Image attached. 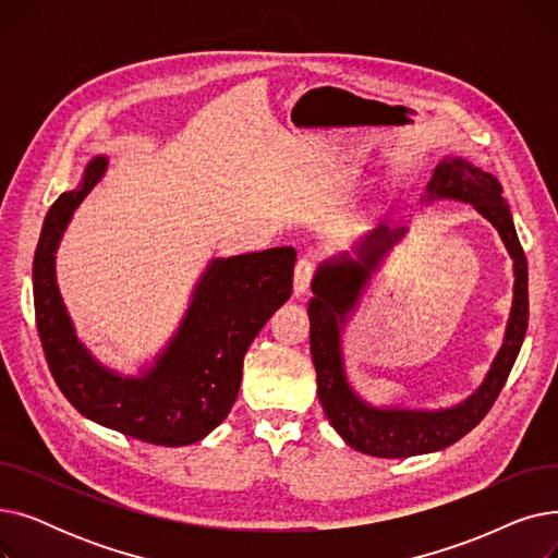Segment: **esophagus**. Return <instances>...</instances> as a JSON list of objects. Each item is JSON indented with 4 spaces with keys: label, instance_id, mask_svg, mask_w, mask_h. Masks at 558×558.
<instances>
[{
    "label": "esophagus",
    "instance_id": "34e87169",
    "mask_svg": "<svg viewBox=\"0 0 558 558\" xmlns=\"http://www.w3.org/2000/svg\"><path fill=\"white\" fill-rule=\"evenodd\" d=\"M314 276V262L310 257H301L296 262V269H294V296H303L305 291L310 289Z\"/></svg>",
    "mask_w": 558,
    "mask_h": 558
}]
</instances>
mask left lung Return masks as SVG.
Here are the masks:
<instances>
[{
	"label": "left lung",
	"instance_id": "1",
	"mask_svg": "<svg viewBox=\"0 0 558 558\" xmlns=\"http://www.w3.org/2000/svg\"><path fill=\"white\" fill-rule=\"evenodd\" d=\"M441 198L471 203L500 232L513 259V303L505 341L480 389L459 404L446 409L375 407L348 383L341 341L343 328L357 310L373 274L404 238L407 228L389 230V226H377L353 246V255L343 251L320 262L312 280L314 296L307 305V314L318 400L343 441L371 457L407 459L438 452L457 444L461 436L480 425L495 398L500 396L526 332V318H530L526 257L518 240L509 203L502 198L500 181L473 162L448 156L436 165L421 201L427 205Z\"/></svg>",
	"mask_w": 558,
	"mask_h": 558
}]
</instances>
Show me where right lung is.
<instances>
[{
  "mask_svg": "<svg viewBox=\"0 0 558 558\" xmlns=\"http://www.w3.org/2000/svg\"><path fill=\"white\" fill-rule=\"evenodd\" d=\"M108 158L87 162L81 183L49 208L34 257L36 324L49 371L76 412L144 444L181 448L208 436L232 409L248 345L291 296L296 251L215 257L201 274L181 326L140 375L99 362L74 330L56 282V251Z\"/></svg>",
  "mask_w": 558,
  "mask_h": 558,
  "instance_id": "obj_1",
  "label": "right lung"
}]
</instances>
